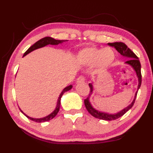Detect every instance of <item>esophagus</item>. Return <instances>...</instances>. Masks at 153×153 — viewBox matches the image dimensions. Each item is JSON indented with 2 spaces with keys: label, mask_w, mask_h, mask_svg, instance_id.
I'll use <instances>...</instances> for the list:
<instances>
[{
  "label": "esophagus",
  "mask_w": 153,
  "mask_h": 153,
  "mask_svg": "<svg viewBox=\"0 0 153 153\" xmlns=\"http://www.w3.org/2000/svg\"><path fill=\"white\" fill-rule=\"evenodd\" d=\"M84 81H85V78H84V77H82V76H80V77H78V78L77 79L76 82H77V84H79V83H83V82H84Z\"/></svg>",
  "instance_id": "1"
}]
</instances>
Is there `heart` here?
I'll list each match as a JSON object with an SVG mask.
<instances>
[{"mask_svg":"<svg viewBox=\"0 0 153 153\" xmlns=\"http://www.w3.org/2000/svg\"><path fill=\"white\" fill-rule=\"evenodd\" d=\"M76 61L82 65L94 64L96 73H100L108 68L115 60V53L112 48L88 46L80 50L76 55Z\"/></svg>","mask_w":153,"mask_h":153,"instance_id":"obj_1","label":"heart"}]
</instances>
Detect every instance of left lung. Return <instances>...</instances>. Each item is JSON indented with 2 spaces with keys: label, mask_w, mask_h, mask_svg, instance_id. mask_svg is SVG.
<instances>
[{
  "label": "left lung",
  "mask_w": 153,
  "mask_h": 153,
  "mask_svg": "<svg viewBox=\"0 0 153 153\" xmlns=\"http://www.w3.org/2000/svg\"><path fill=\"white\" fill-rule=\"evenodd\" d=\"M108 45L111 46H113L116 48L119 53H120L121 56H124V57H126L129 59L128 61L125 62V64L128 65L130 66L131 68H132L135 73L136 74V76L138 77V88H137V91L135 93V96H134V99L130 104L127 106L126 107L123 108L122 110L120 111H118L117 113H110L107 112H105V111H101L99 110L96 109V108L93 107L92 105L91 102L90 101V98L91 97L92 94L94 92V86H93V84H94V82L90 83L89 86L90 88V94L88 97L86 99L84 100V105L85 107H86L87 111L90 113V115H92L93 117H94L97 119H99V120H103L106 121H112L117 120V119L120 118L121 116L123 115L127 111H128L130 108L132 107V106L134 104V102H135V99L136 98L137 93H138V90L140 87L141 86V82H142V76H141V65L140 63V61L135 54H134L132 51H131L130 49H129L126 45L123 43V42H113V43H108Z\"/></svg>",
  "instance_id": "left-lung-1"
}]
</instances>
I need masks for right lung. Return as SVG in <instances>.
Segmentation results:
<instances>
[{
	"instance_id": "add662e5",
	"label": "right lung",
	"mask_w": 153,
	"mask_h": 153,
	"mask_svg": "<svg viewBox=\"0 0 153 153\" xmlns=\"http://www.w3.org/2000/svg\"><path fill=\"white\" fill-rule=\"evenodd\" d=\"M66 41H67V40H55V39H54V38H51V37L43 38H42V39L39 40L38 41H37V42H36V43L33 44V45L32 46H30V47L26 51V52H25V53H24V56H23V57L25 56V55H27V54L30 53L31 52L36 50V49L45 47V46L49 45H59V44H62V43H63L65 42H66ZM72 87H73L72 85H69V86L65 87L63 90H62V92L60 93V94H59V97H58L57 102H56V107L55 108V110H54L51 113L49 114V115L45 116V117H42V118H33V117H29V116L27 115L26 114L23 112V111L19 107V110L21 111V112L24 114V115L26 116V117L28 119H30V120H32L33 121H35V122L42 123V122H45V121H50L51 120H52V119H53L54 117H55V116L56 115V114H57L58 112H59V108H60L61 98L62 97V96H63V94H64L65 92H67V91H69V90H71L72 88Z\"/></svg>"
}]
</instances>
